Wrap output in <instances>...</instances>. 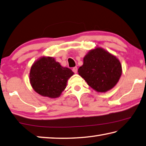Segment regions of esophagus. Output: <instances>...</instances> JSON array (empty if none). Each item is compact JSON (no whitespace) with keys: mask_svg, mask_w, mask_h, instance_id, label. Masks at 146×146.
Masks as SVG:
<instances>
[{"mask_svg":"<svg viewBox=\"0 0 146 146\" xmlns=\"http://www.w3.org/2000/svg\"><path fill=\"white\" fill-rule=\"evenodd\" d=\"M72 71H73L74 72L75 74L77 73V72H78V67H77V66H75V67H74V68H72Z\"/></svg>","mask_w":146,"mask_h":146,"instance_id":"esophagus-1","label":"esophagus"}]
</instances>
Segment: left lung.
I'll use <instances>...</instances> for the list:
<instances>
[{
	"mask_svg": "<svg viewBox=\"0 0 146 146\" xmlns=\"http://www.w3.org/2000/svg\"><path fill=\"white\" fill-rule=\"evenodd\" d=\"M79 75L98 92H106L115 86L122 74V66L115 56L101 47L89 51L78 68Z\"/></svg>",
	"mask_w": 146,
	"mask_h": 146,
	"instance_id": "obj_1",
	"label": "left lung"
}]
</instances>
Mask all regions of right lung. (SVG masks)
<instances>
[{"mask_svg": "<svg viewBox=\"0 0 146 146\" xmlns=\"http://www.w3.org/2000/svg\"><path fill=\"white\" fill-rule=\"evenodd\" d=\"M73 74L70 68L61 66L54 58L42 57L31 68L30 83L40 95L56 98L65 90L67 80Z\"/></svg>", "mask_w": 146, "mask_h": 146, "instance_id": "right-lung-1", "label": "right lung"}]
</instances>
